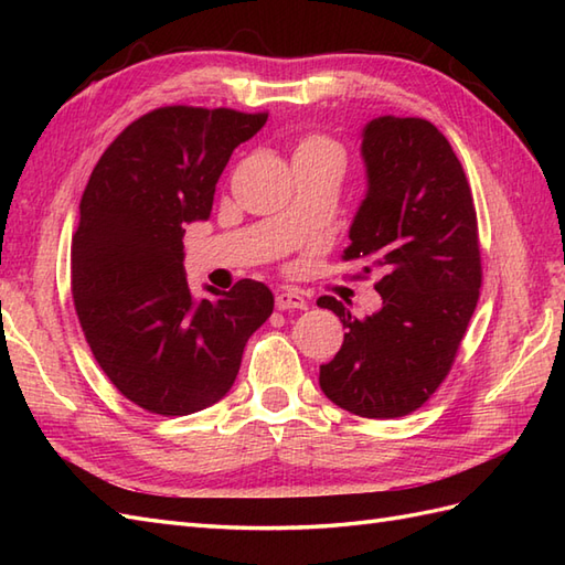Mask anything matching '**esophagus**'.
Returning a JSON list of instances; mask_svg holds the SVG:
<instances>
[{"mask_svg": "<svg viewBox=\"0 0 565 565\" xmlns=\"http://www.w3.org/2000/svg\"><path fill=\"white\" fill-rule=\"evenodd\" d=\"M276 308L279 310H306V298L298 291H279L276 294Z\"/></svg>", "mask_w": 565, "mask_h": 565, "instance_id": "1", "label": "esophagus"}]
</instances>
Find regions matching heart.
<instances>
[{
    "label": "heart",
    "instance_id": "1",
    "mask_svg": "<svg viewBox=\"0 0 565 565\" xmlns=\"http://www.w3.org/2000/svg\"><path fill=\"white\" fill-rule=\"evenodd\" d=\"M294 160H338L344 164V150L326 134H306L296 142Z\"/></svg>",
    "mask_w": 565,
    "mask_h": 565
}]
</instances>
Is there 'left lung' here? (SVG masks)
<instances>
[{"label": "left lung", "mask_w": 565, "mask_h": 565, "mask_svg": "<svg viewBox=\"0 0 565 565\" xmlns=\"http://www.w3.org/2000/svg\"><path fill=\"white\" fill-rule=\"evenodd\" d=\"M366 199L350 227L344 259L379 274L383 306L352 318L332 296L344 342L320 366V388L359 417L415 413L454 366L481 296L483 267L473 194L435 124L381 116L364 128Z\"/></svg>", "instance_id": "8db88e82"}]
</instances>
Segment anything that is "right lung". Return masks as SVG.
<instances>
[{"instance_id":"add662e5","label":"right lung","mask_w":565,"mask_h":565,"mask_svg":"<svg viewBox=\"0 0 565 565\" xmlns=\"http://www.w3.org/2000/svg\"><path fill=\"white\" fill-rule=\"evenodd\" d=\"M267 111L160 106L104 150L72 235V298L97 364L152 415H191L231 391L239 359L274 296L262 281L206 286L194 301L184 223L206 221L215 182Z\"/></svg>"}]
</instances>
